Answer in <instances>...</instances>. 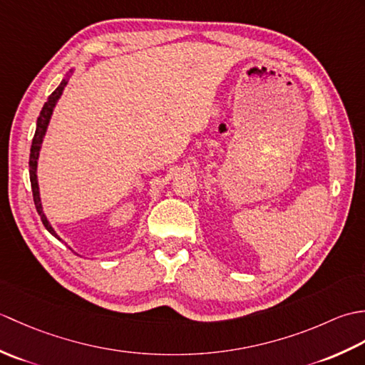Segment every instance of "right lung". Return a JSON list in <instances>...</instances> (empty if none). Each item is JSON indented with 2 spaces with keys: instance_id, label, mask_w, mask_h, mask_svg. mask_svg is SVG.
<instances>
[{
  "instance_id": "add662e5",
  "label": "right lung",
  "mask_w": 365,
  "mask_h": 365,
  "mask_svg": "<svg viewBox=\"0 0 365 365\" xmlns=\"http://www.w3.org/2000/svg\"><path fill=\"white\" fill-rule=\"evenodd\" d=\"M72 72H73V68L68 71L66 78L61 81L59 86L51 92V96L45 102L41 114H38L36 133H34V138H33V145H31V153H29V180H31V188H33V197H34L36 210H37L38 216H41L45 229L48 230L53 237H56L58 240H61V238L58 237L56 232H54V229L51 227V224L48 222V220H46V216L43 213V208H42L41 192H38V183H37V160H38V152H41V147H42V143H43V136L46 133V127H48L50 119H51L53 110H54V106H56L59 97L63 96V91L66 88V84L68 83V76H71Z\"/></svg>"
}]
</instances>
